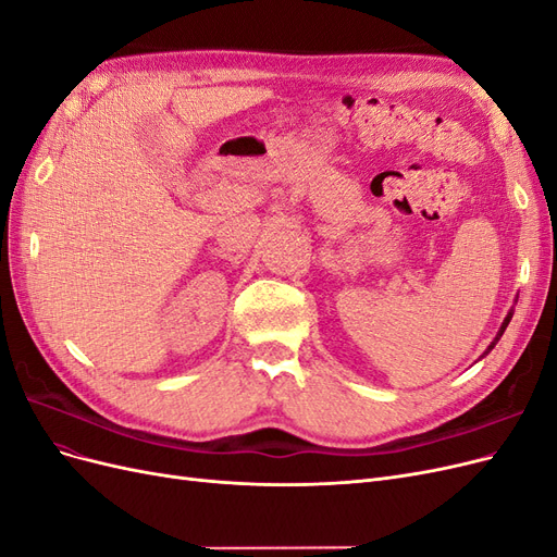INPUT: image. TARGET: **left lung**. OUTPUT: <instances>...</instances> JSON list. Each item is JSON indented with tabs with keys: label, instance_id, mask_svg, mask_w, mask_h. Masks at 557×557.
Returning a JSON list of instances; mask_svg holds the SVG:
<instances>
[{
	"label": "left lung",
	"instance_id": "obj_1",
	"mask_svg": "<svg viewBox=\"0 0 557 557\" xmlns=\"http://www.w3.org/2000/svg\"><path fill=\"white\" fill-rule=\"evenodd\" d=\"M509 320H511V313L507 315V320H504V325H502V330H499V336H502V332H504V330H507V325H509ZM493 346H495V344H493ZM493 346H491V348H493Z\"/></svg>",
	"mask_w": 557,
	"mask_h": 557
}]
</instances>
